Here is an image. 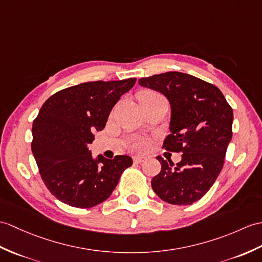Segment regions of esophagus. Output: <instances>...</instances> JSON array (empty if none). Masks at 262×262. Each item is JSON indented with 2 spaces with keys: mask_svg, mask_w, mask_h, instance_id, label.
<instances>
[{
  "mask_svg": "<svg viewBox=\"0 0 262 262\" xmlns=\"http://www.w3.org/2000/svg\"><path fill=\"white\" fill-rule=\"evenodd\" d=\"M145 161H146V157H144V156H135V157H134V162L137 163V164H142Z\"/></svg>",
  "mask_w": 262,
  "mask_h": 262,
  "instance_id": "34e87169",
  "label": "esophagus"
}]
</instances>
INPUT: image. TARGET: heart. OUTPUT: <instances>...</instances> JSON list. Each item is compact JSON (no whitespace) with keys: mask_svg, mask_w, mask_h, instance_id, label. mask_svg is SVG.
<instances>
[{"mask_svg":"<svg viewBox=\"0 0 262 262\" xmlns=\"http://www.w3.org/2000/svg\"><path fill=\"white\" fill-rule=\"evenodd\" d=\"M157 98H161V97L153 93V91H144L141 95H139V101L142 100H150V99H157ZM143 147V144H137L136 145V148H142Z\"/></svg>","mask_w":262,"mask_h":262,"instance_id":"obj_1","label":"heart"}]
</instances>
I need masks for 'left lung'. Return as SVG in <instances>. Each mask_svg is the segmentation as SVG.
Instances as JSON below:
<instances>
[{
    "label": "left lung",
    "instance_id": "obj_1",
    "mask_svg": "<svg viewBox=\"0 0 262 262\" xmlns=\"http://www.w3.org/2000/svg\"><path fill=\"white\" fill-rule=\"evenodd\" d=\"M138 83L167 98L171 134L164 147L183 153L175 166L156 157L162 168L151 180V187L169 204L190 205L205 195L223 167L232 138V108L217 87L183 72L141 78Z\"/></svg>",
    "mask_w": 262,
    "mask_h": 262
}]
</instances>
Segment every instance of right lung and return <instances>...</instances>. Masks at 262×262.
I'll list each match as a JSON object with an SVG mask.
<instances>
[{
    "mask_svg": "<svg viewBox=\"0 0 262 262\" xmlns=\"http://www.w3.org/2000/svg\"><path fill=\"white\" fill-rule=\"evenodd\" d=\"M136 78L89 81L58 91L42 105L33 121L31 149L41 178L52 195L79 209L107 200L132 157H93L88 144L105 128L109 114Z\"/></svg>",
    "mask_w": 262,
    "mask_h": 262,
    "instance_id": "right-lung-1",
    "label": "right lung"
}]
</instances>
